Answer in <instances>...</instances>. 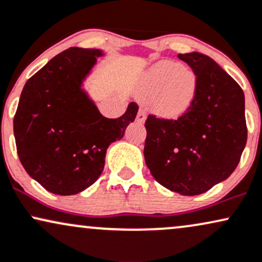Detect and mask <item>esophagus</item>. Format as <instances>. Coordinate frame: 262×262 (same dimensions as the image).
I'll use <instances>...</instances> for the list:
<instances>
[{
    "mask_svg": "<svg viewBox=\"0 0 262 262\" xmlns=\"http://www.w3.org/2000/svg\"><path fill=\"white\" fill-rule=\"evenodd\" d=\"M144 120H146V112H144L143 109H140V110H138V114H137V121L138 122H144Z\"/></svg>",
    "mask_w": 262,
    "mask_h": 262,
    "instance_id": "obj_1",
    "label": "esophagus"
}]
</instances>
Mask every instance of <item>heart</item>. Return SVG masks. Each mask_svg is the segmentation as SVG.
<instances>
[{"mask_svg": "<svg viewBox=\"0 0 262 262\" xmlns=\"http://www.w3.org/2000/svg\"><path fill=\"white\" fill-rule=\"evenodd\" d=\"M198 75L175 61H161L144 78V95L153 99L155 112L165 119H177L191 106L198 92Z\"/></svg>", "mask_w": 262, "mask_h": 262, "instance_id": "1", "label": "heart"}]
</instances>
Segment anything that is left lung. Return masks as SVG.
I'll return each instance as SVG.
<instances>
[{"instance_id":"8db88e82","label":"left lung","mask_w":262,"mask_h":262,"mask_svg":"<svg viewBox=\"0 0 262 262\" xmlns=\"http://www.w3.org/2000/svg\"><path fill=\"white\" fill-rule=\"evenodd\" d=\"M178 57L198 75L196 97L177 120L149 114L143 153L161 185L193 196L226 180L239 164L248 138L245 98L241 85L207 55Z\"/></svg>"}]
</instances>
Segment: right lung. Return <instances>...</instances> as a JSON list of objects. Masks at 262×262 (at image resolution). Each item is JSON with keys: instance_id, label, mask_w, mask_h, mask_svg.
<instances>
[{"instance_id": "obj_1", "label": "right lung", "mask_w": 262, "mask_h": 262, "mask_svg": "<svg viewBox=\"0 0 262 262\" xmlns=\"http://www.w3.org/2000/svg\"><path fill=\"white\" fill-rule=\"evenodd\" d=\"M103 56L98 49L70 48L28 79L13 119L19 161L34 180L56 195H75L103 173L107 147L135 121L130 103L118 119L103 116L82 83Z\"/></svg>"}]
</instances>
